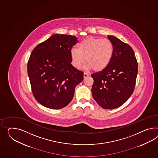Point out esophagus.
Listing matches in <instances>:
<instances>
[{"instance_id": "obj_1", "label": "esophagus", "mask_w": 158, "mask_h": 158, "mask_svg": "<svg viewBox=\"0 0 158 158\" xmlns=\"http://www.w3.org/2000/svg\"><path fill=\"white\" fill-rule=\"evenodd\" d=\"M89 76V74L88 73H84V78H86V77H88Z\"/></svg>"}]
</instances>
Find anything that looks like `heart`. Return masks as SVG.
Listing matches in <instances>:
<instances>
[{"instance_id":"obj_1","label":"heart","mask_w":158,"mask_h":158,"mask_svg":"<svg viewBox=\"0 0 158 158\" xmlns=\"http://www.w3.org/2000/svg\"><path fill=\"white\" fill-rule=\"evenodd\" d=\"M113 53V44L109 40L89 37L79 43L78 49H71L70 54L72 65L76 68H81L85 58L88 69L101 72L108 66Z\"/></svg>"}]
</instances>
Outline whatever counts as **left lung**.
Returning <instances> with one entry per match:
<instances>
[{
    "label": "left lung",
    "instance_id": "1",
    "mask_svg": "<svg viewBox=\"0 0 158 158\" xmlns=\"http://www.w3.org/2000/svg\"><path fill=\"white\" fill-rule=\"evenodd\" d=\"M113 44L114 53L108 66L93 73V98L104 109L118 108L134 92L138 74V63L130 45L113 35H108Z\"/></svg>",
    "mask_w": 158,
    "mask_h": 158
}]
</instances>
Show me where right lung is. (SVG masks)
I'll return each instance as SVG.
<instances>
[{
  "label": "right lung",
  "instance_id": "1",
  "mask_svg": "<svg viewBox=\"0 0 158 158\" xmlns=\"http://www.w3.org/2000/svg\"><path fill=\"white\" fill-rule=\"evenodd\" d=\"M76 36L54 34L33 49L27 73L33 95L46 108L61 109L72 100L84 73L71 64L70 52Z\"/></svg>",
  "mask_w": 158,
  "mask_h": 158
}]
</instances>
